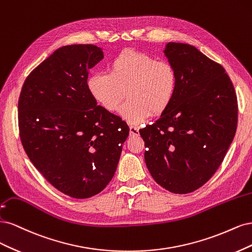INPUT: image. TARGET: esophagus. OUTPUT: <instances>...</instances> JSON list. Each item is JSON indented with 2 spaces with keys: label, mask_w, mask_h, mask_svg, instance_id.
Instances as JSON below:
<instances>
[{
  "label": "esophagus",
  "mask_w": 252,
  "mask_h": 252,
  "mask_svg": "<svg viewBox=\"0 0 252 252\" xmlns=\"http://www.w3.org/2000/svg\"><path fill=\"white\" fill-rule=\"evenodd\" d=\"M138 133H139V127L135 126H129V134H131L132 136L138 135Z\"/></svg>",
  "instance_id": "1"
}]
</instances>
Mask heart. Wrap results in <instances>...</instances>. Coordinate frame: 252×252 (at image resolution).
<instances>
[{
	"instance_id": "1",
	"label": "heart",
	"mask_w": 252,
	"mask_h": 252,
	"mask_svg": "<svg viewBox=\"0 0 252 252\" xmlns=\"http://www.w3.org/2000/svg\"><path fill=\"white\" fill-rule=\"evenodd\" d=\"M88 90L93 98L110 112L119 110L126 121L138 125L153 113L160 115L174 100L178 88L175 67L166 61H157L154 56L124 50L110 63V73L96 72L88 77Z\"/></svg>"
}]
</instances>
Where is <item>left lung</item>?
Returning <instances> with one entry per match:
<instances>
[{
  "label": "left lung",
  "mask_w": 252,
  "mask_h": 252,
  "mask_svg": "<svg viewBox=\"0 0 252 252\" xmlns=\"http://www.w3.org/2000/svg\"><path fill=\"white\" fill-rule=\"evenodd\" d=\"M163 52L177 71V92L160 118L139 133L154 180L170 192L189 193L224 160L237 131V94L225 69L196 47L172 42Z\"/></svg>",
  "instance_id": "obj_1"
}]
</instances>
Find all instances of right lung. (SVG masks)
Here are the masks:
<instances>
[{
    "label": "right lung",
    "instance_id": "add662e5",
    "mask_svg": "<svg viewBox=\"0 0 252 252\" xmlns=\"http://www.w3.org/2000/svg\"><path fill=\"white\" fill-rule=\"evenodd\" d=\"M102 59L94 45L63 46L30 73L19 99L27 156L48 182L75 199L109 184L129 132L88 90L89 70Z\"/></svg>",
    "mask_w": 252,
    "mask_h": 252
}]
</instances>
